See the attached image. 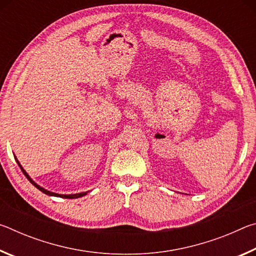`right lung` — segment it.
I'll return each instance as SVG.
<instances>
[{
  "mask_svg": "<svg viewBox=\"0 0 256 256\" xmlns=\"http://www.w3.org/2000/svg\"><path fill=\"white\" fill-rule=\"evenodd\" d=\"M14 158H16V162H18V164H19V167L21 168V170H22V172L24 174V176L27 177L28 178V180L30 182V183H32L34 188H37L38 190H42V193H45V194H47V196H58V198H81V196H84L86 194H88L90 190H86V192H81V193H76V194H58V193H54V192H50V190H46V188H42L40 185H38L36 182H34L32 177H30L29 175H28V172H26L24 170V167L21 166V164L19 162V160L16 159V157L14 156Z\"/></svg>",
  "mask_w": 256,
  "mask_h": 256,
  "instance_id": "add662e5",
  "label": "right lung"
}]
</instances>
